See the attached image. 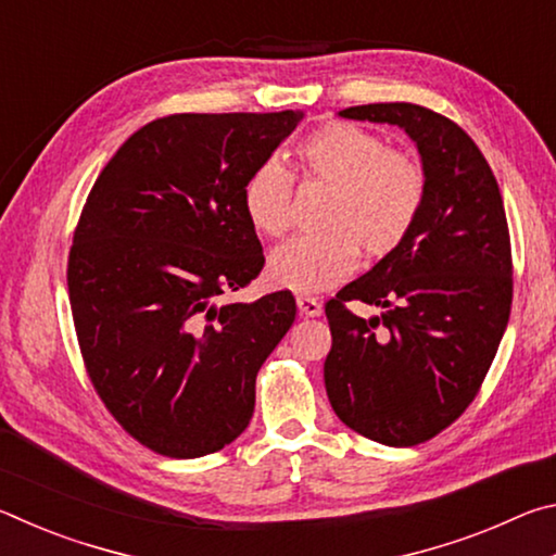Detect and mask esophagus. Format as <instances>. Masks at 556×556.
Here are the masks:
<instances>
[{"label": "esophagus", "mask_w": 556, "mask_h": 556, "mask_svg": "<svg viewBox=\"0 0 556 556\" xmlns=\"http://www.w3.org/2000/svg\"><path fill=\"white\" fill-rule=\"evenodd\" d=\"M296 306H299L301 316H321V312H324L321 301L314 299V296H306V294L296 296Z\"/></svg>", "instance_id": "34e87169"}]
</instances>
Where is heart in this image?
<instances>
[{"mask_svg":"<svg viewBox=\"0 0 556 556\" xmlns=\"http://www.w3.org/2000/svg\"><path fill=\"white\" fill-rule=\"evenodd\" d=\"M304 181L333 188L324 211V232L301 235L271 252L267 277L291 291H324L341 285L357 265L392 255L407 240L427 199L425 168L407 152L388 149L372 131L328 122L296 147ZM294 184L277 162L257 166L242 186V211L257 232L281 238L291 225Z\"/></svg>","mask_w":556,"mask_h":556,"instance_id":"heart-1","label":"heart"}]
</instances>
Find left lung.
Listing matches in <instances>:
<instances>
[{"label":"left lung","mask_w":556,"mask_h":556,"mask_svg":"<svg viewBox=\"0 0 556 556\" xmlns=\"http://www.w3.org/2000/svg\"><path fill=\"white\" fill-rule=\"evenodd\" d=\"M397 125L427 176L419 220L397 250L326 304L333 345L324 363L338 419L384 446H414L473 402L505 333L513 255L503 195L481 149L448 117L412 102L341 110ZM380 305L363 319L344 301Z\"/></svg>","instance_id":"obj_1"}]
</instances>
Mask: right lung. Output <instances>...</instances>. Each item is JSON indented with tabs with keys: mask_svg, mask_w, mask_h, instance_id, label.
<instances>
[{
	"mask_svg": "<svg viewBox=\"0 0 556 556\" xmlns=\"http://www.w3.org/2000/svg\"><path fill=\"white\" fill-rule=\"evenodd\" d=\"M304 117L168 115L102 168L68 257L71 312L92 384L125 431L172 458L248 429L255 380L294 324L291 291L220 304L265 265L242 186Z\"/></svg>",
	"mask_w": 556,
	"mask_h": 556,
	"instance_id": "1",
	"label": "right lung"
}]
</instances>
